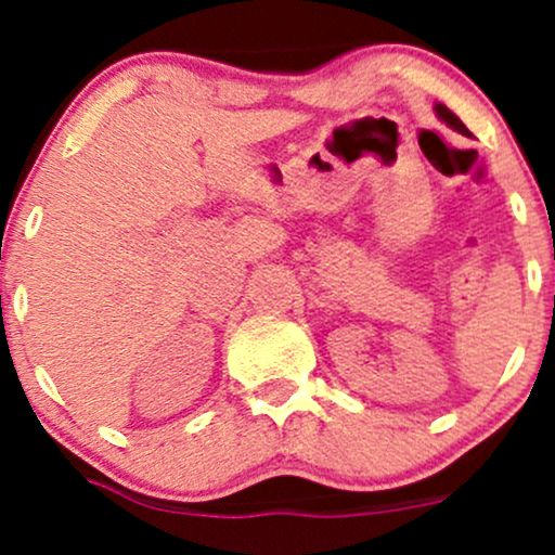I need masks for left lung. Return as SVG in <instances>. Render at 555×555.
Wrapping results in <instances>:
<instances>
[{"instance_id": "obj_1", "label": "left lung", "mask_w": 555, "mask_h": 555, "mask_svg": "<svg viewBox=\"0 0 555 555\" xmlns=\"http://www.w3.org/2000/svg\"><path fill=\"white\" fill-rule=\"evenodd\" d=\"M436 112H438V117H441L446 125H449V127H454V130H456V132H462V135H469V130H467V127L462 125V119L456 117L454 112H449V109H446L443 104H438V106H436Z\"/></svg>"}]
</instances>
